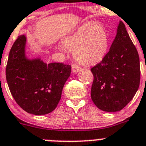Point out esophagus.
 Masks as SVG:
<instances>
[{
  "instance_id": "1",
  "label": "esophagus",
  "mask_w": 146,
  "mask_h": 146,
  "mask_svg": "<svg viewBox=\"0 0 146 146\" xmlns=\"http://www.w3.org/2000/svg\"><path fill=\"white\" fill-rule=\"evenodd\" d=\"M81 67L79 66V65H76V64H73L72 65V71L73 73H78V72L81 70Z\"/></svg>"
}]
</instances>
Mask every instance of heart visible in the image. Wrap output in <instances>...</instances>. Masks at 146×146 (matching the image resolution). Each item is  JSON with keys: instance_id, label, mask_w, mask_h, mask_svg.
<instances>
[{"instance_id": "heart-1", "label": "heart", "mask_w": 146, "mask_h": 146, "mask_svg": "<svg viewBox=\"0 0 146 146\" xmlns=\"http://www.w3.org/2000/svg\"><path fill=\"white\" fill-rule=\"evenodd\" d=\"M109 35L99 23H88L65 38L60 48L73 51L74 58L83 64H94L103 59L109 47Z\"/></svg>"}]
</instances>
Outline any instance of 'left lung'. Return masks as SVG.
I'll list each match as a JSON object with an SVG mask.
<instances>
[{"instance_id": "left-lung-1", "label": "left lung", "mask_w": 146, "mask_h": 146, "mask_svg": "<svg viewBox=\"0 0 146 146\" xmlns=\"http://www.w3.org/2000/svg\"><path fill=\"white\" fill-rule=\"evenodd\" d=\"M91 71L94 76L91 97L100 110L120 111L134 97L141 80L140 60L122 21L110 51Z\"/></svg>"}]
</instances>
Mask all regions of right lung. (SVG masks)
I'll return each instance as SVG.
<instances>
[{
    "label": "right lung",
    "mask_w": 146,
    "mask_h": 146,
    "mask_svg": "<svg viewBox=\"0 0 146 146\" xmlns=\"http://www.w3.org/2000/svg\"><path fill=\"white\" fill-rule=\"evenodd\" d=\"M26 36L17 37L10 50L5 77L11 94L21 108L29 114L43 115L52 111L61 99L70 65L47 64L25 56Z\"/></svg>",
    "instance_id": "1"
}]
</instances>
